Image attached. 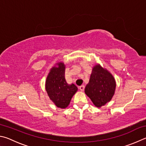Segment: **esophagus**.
I'll use <instances>...</instances> for the list:
<instances>
[{
	"label": "esophagus",
	"mask_w": 146,
	"mask_h": 146,
	"mask_svg": "<svg viewBox=\"0 0 146 146\" xmlns=\"http://www.w3.org/2000/svg\"><path fill=\"white\" fill-rule=\"evenodd\" d=\"M80 90H81V91H83V90H84V89H85V86H84V85H81V86H80Z\"/></svg>",
	"instance_id": "obj_1"
}]
</instances>
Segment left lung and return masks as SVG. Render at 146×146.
<instances>
[{"mask_svg": "<svg viewBox=\"0 0 146 146\" xmlns=\"http://www.w3.org/2000/svg\"><path fill=\"white\" fill-rule=\"evenodd\" d=\"M115 88V80L111 74L100 65H96L92 68L85 92L94 105L100 108L111 101Z\"/></svg>", "mask_w": 146, "mask_h": 146, "instance_id": "1", "label": "left lung"}]
</instances>
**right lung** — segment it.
I'll return each mask as SVG.
<instances>
[{
  "label": "right lung",
  "instance_id": "add662e5",
  "mask_svg": "<svg viewBox=\"0 0 146 146\" xmlns=\"http://www.w3.org/2000/svg\"><path fill=\"white\" fill-rule=\"evenodd\" d=\"M58 66L50 69L45 81V90L48 97L55 105L60 108H66L71 99L78 91L74 84L68 85L65 78V65L58 63Z\"/></svg>",
  "mask_w": 146,
  "mask_h": 146
}]
</instances>
